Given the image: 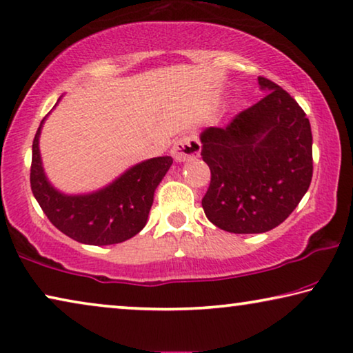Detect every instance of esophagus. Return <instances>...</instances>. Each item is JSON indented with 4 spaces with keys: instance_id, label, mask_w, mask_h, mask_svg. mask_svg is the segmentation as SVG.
<instances>
[{
    "instance_id": "1",
    "label": "esophagus",
    "mask_w": 353,
    "mask_h": 353,
    "mask_svg": "<svg viewBox=\"0 0 353 353\" xmlns=\"http://www.w3.org/2000/svg\"><path fill=\"white\" fill-rule=\"evenodd\" d=\"M201 152V144L194 134H185L179 138L171 149V155L176 161H188L196 159Z\"/></svg>"
}]
</instances>
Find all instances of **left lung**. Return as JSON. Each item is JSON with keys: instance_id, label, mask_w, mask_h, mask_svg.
<instances>
[{"instance_id": "1", "label": "left lung", "mask_w": 353, "mask_h": 353, "mask_svg": "<svg viewBox=\"0 0 353 353\" xmlns=\"http://www.w3.org/2000/svg\"><path fill=\"white\" fill-rule=\"evenodd\" d=\"M266 97L225 128L199 134L210 170L203 198L206 217L236 234L265 233L281 225L312 179V133L299 104L270 79L259 77Z\"/></svg>"}]
</instances>
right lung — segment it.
<instances>
[{
	"mask_svg": "<svg viewBox=\"0 0 353 353\" xmlns=\"http://www.w3.org/2000/svg\"><path fill=\"white\" fill-rule=\"evenodd\" d=\"M44 120L33 141L30 182L36 201L52 225L77 243L90 245L119 244L138 234L147 223L157 187L172 165L171 157L141 161L97 192L61 193L42 168L39 136Z\"/></svg>",
	"mask_w": 353,
	"mask_h": 353,
	"instance_id": "obj_1",
	"label": "right lung"
}]
</instances>
